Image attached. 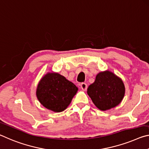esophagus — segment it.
Wrapping results in <instances>:
<instances>
[{"label": "esophagus", "mask_w": 149, "mask_h": 149, "mask_svg": "<svg viewBox=\"0 0 149 149\" xmlns=\"http://www.w3.org/2000/svg\"><path fill=\"white\" fill-rule=\"evenodd\" d=\"M80 87H81L82 90H83V91H86L88 86L86 83H84V82H82V83L80 84Z\"/></svg>", "instance_id": "1"}]
</instances>
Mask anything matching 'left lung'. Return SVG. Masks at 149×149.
<instances>
[{
    "label": "left lung",
    "mask_w": 149,
    "mask_h": 149,
    "mask_svg": "<svg viewBox=\"0 0 149 149\" xmlns=\"http://www.w3.org/2000/svg\"><path fill=\"white\" fill-rule=\"evenodd\" d=\"M87 93L97 108L102 111L114 108L120 103L125 94V86L119 77L109 71L97 74Z\"/></svg>",
    "instance_id": "obj_1"
}]
</instances>
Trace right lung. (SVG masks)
<instances>
[{
    "instance_id": "obj_1",
    "label": "right lung",
    "mask_w": 149,
    "mask_h": 149,
    "mask_svg": "<svg viewBox=\"0 0 149 149\" xmlns=\"http://www.w3.org/2000/svg\"><path fill=\"white\" fill-rule=\"evenodd\" d=\"M78 88L58 73H48L39 82L36 95L46 108L55 112L64 111L76 94Z\"/></svg>"
}]
</instances>
